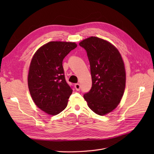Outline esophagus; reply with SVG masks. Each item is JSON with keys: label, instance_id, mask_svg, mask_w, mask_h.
<instances>
[{"label": "esophagus", "instance_id": "obj_1", "mask_svg": "<svg viewBox=\"0 0 154 154\" xmlns=\"http://www.w3.org/2000/svg\"><path fill=\"white\" fill-rule=\"evenodd\" d=\"M74 87H75V88H76V90L77 91H80V84H79V83H76V84L74 85Z\"/></svg>", "mask_w": 154, "mask_h": 154}]
</instances>
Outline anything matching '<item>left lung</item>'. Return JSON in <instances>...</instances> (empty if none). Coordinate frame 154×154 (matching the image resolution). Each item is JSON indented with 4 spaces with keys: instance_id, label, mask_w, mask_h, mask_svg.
<instances>
[{
    "instance_id": "1",
    "label": "left lung",
    "mask_w": 154,
    "mask_h": 154,
    "mask_svg": "<svg viewBox=\"0 0 154 154\" xmlns=\"http://www.w3.org/2000/svg\"><path fill=\"white\" fill-rule=\"evenodd\" d=\"M90 62L92 88L83 95L88 107L96 114L105 116L119 104L124 94L126 71L118 49L109 42L91 36L79 43Z\"/></svg>"
}]
</instances>
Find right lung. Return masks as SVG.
I'll return each instance as SVG.
<instances>
[{"instance_id":"add662e5","label":"right lung","mask_w":154,"mask_h":154,"mask_svg":"<svg viewBox=\"0 0 154 154\" xmlns=\"http://www.w3.org/2000/svg\"><path fill=\"white\" fill-rule=\"evenodd\" d=\"M76 47L75 42H49L31 59L27 76L30 94L35 105L49 115L58 114L67 105L72 90L65 79L62 62Z\"/></svg>"}]
</instances>
